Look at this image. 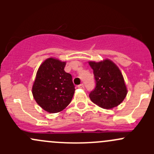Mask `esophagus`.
Here are the masks:
<instances>
[{"label": "esophagus", "instance_id": "obj_1", "mask_svg": "<svg viewBox=\"0 0 154 154\" xmlns=\"http://www.w3.org/2000/svg\"><path fill=\"white\" fill-rule=\"evenodd\" d=\"M77 87H78L79 88H84V85H83V83H81V84L78 85V86H77Z\"/></svg>", "mask_w": 154, "mask_h": 154}]
</instances>
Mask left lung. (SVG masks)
Returning a JSON list of instances; mask_svg holds the SVG:
<instances>
[{
	"label": "left lung",
	"mask_w": 154,
	"mask_h": 154,
	"mask_svg": "<svg viewBox=\"0 0 154 154\" xmlns=\"http://www.w3.org/2000/svg\"><path fill=\"white\" fill-rule=\"evenodd\" d=\"M96 86L89 94L91 101L103 109L119 106L127 94L123 75L119 67L109 60L101 62L90 61Z\"/></svg>",
	"instance_id": "1"
}]
</instances>
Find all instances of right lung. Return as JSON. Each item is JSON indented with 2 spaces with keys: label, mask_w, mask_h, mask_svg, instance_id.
Returning a JSON list of instances; mask_svg holds the SVG:
<instances>
[{
  "label": "right lung",
  "mask_w": 154,
  "mask_h": 154,
  "mask_svg": "<svg viewBox=\"0 0 154 154\" xmlns=\"http://www.w3.org/2000/svg\"><path fill=\"white\" fill-rule=\"evenodd\" d=\"M66 62L48 58L38 68L32 88L36 103L50 113L61 112L71 103L74 94L72 77L65 71Z\"/></svg>",
  "instance_id": "add662e5"
}]
</instances>
